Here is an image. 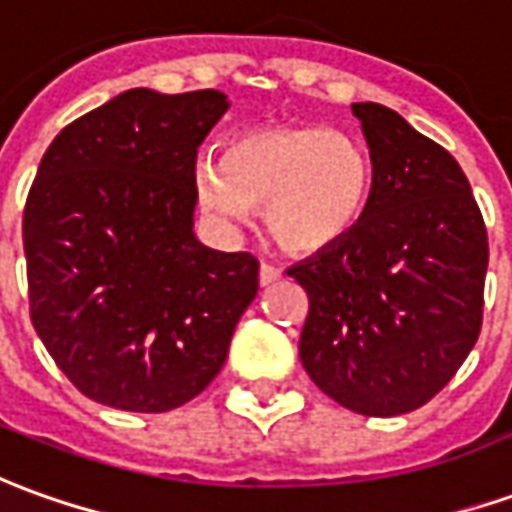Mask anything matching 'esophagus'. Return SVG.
Here are the masks:
<instances>
[{
    "label": "esophagus",
    "mask_w": 512,
    "mask_h": 512,
    "mask_svg": "<svg viewBox=\"0 0 512 512\" xmlns=\"http://www.w3.org/2000/svg\"><path fill=\"white\" fill-rule=\"evenodd\" d=\"M282 277V271L271 263H260V285H271Z\"/></svg>",
    "instance_id": "34e87169"
}]
</instances>
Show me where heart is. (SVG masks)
<instances>
[{"label":"heart","instance_id":"obj_1","mask_svg":"<svg viewBox=\"0 0 512 512\" xmlns=\"http://www.w3.org/2000/svg\"><path fill=\"white\" fill-rule=\"evenodd\" d=\"M194 194L207 216L244 224L263 210L268 235L291 255H316L355 230L371 196V160L332 127H257L235 135L221 163L199 160Z\"/></svg>","mask_w":512,"mask_h":512}]
</instances>
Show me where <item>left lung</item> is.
<instances>
[{"label":"left lung","instance_id":"1","mask_svg":"<svg viewBox=\"0 0 512 512\" xmlns=\"http://www.w3.org/2000/svg\"><path fill=\"white\" fill-rule=\"evenodd\" d=\"M371 196L341 244L288 268L305 288L299 357L360 416L427 405L480 338L488 232L466 174L396 110L357 102Z\"/></svg>","mask_w":512,"mask_h":512}]
</instances>
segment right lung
Segmentation results:
<instances>
[{
	"label": "right lung",
	"instance_id": "add662e5",
	"mask_svg": "<svg viewBox=\"0 0 512 512\" xmlns=\"http://www.w3.org/2000/svg\"><path fill=\"white\" fill-rule=\"evenodd\" d=\"M221 91L132 88L63 127L24 207L30 318L88 399L166 413L219 374L257 260L194 235L196 152Z\"/></svg>",
	"mask_w": 512,
	"mask_h": 512
}]
</instances>
